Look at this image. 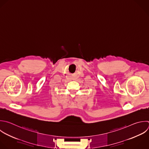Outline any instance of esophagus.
<instances>
[{
  "label": "esophagus",
  "mask_w": 149,
  "mask_h": 149,
  "mask_svg": "<svg viewBox=\"0 0 149 149\" xmlns=\"http://www.w3.org/2000/svg\"><path fill=\"white\" fill-rule=\"evenodd\" d=\"M75 79H76L75 78H73V80H75Z\"/></svg>",
  "instance_id": "1"
}]
</instances>
